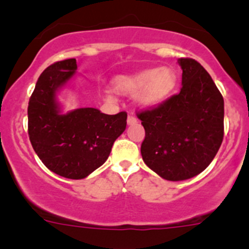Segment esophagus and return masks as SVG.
Wrapping results in <instances>:
<instances>
[{"label":"esophagus","mask_w":249,"mask_h":249,"mask_svg":"<svg viewBox=\"0 0 249 249\" xmlns=\"http://www.w3.org/2000/svg\"><path fill=\"white\" fill-rule=\"evenodd\" d=\"M135 123H137L136 118H135L132 114H129V117H127V124L132 125V124H135Z\"/></svg>","instance_id":"obj_1"}]
</instances>
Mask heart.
<instances>
[{
	"label": "heart",
	"mask_w": 249,
	"mask_h": 249,
	"mask_svg": "<svg viewBox=\"0 0 249 249\" xmlns=\"http://www.w3.org/2000/svg\"><path fill=\"white\" fill-rule=\"evenodd\" d=\"M177 73L171 67L148 69L115 79V87L125 94H134L140 106L152 107L164 102L177 85Z\"/></svg>",
	"instance_id": "b5f03b06"
}]
</instances>
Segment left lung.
Instances as JSON below:
<instances>
[{
    "instance_id": "left-lung-1",
    "label": "left lung",
    "mask_w": 249,
    "mask_h": 249,
    "mask_svg": "<svg viewBox=\"0 0 249 249\" xmlns=\"http://www.w3.org/2000/svg\"><path fill=\"white\" fill-rule=\"evenodd\" d=\"M182 89L158 107L137 114L145 130L143 161L167 180H184L211 164L224 136V100L194 59H178Z\"/></svg>"
}]
</instances>
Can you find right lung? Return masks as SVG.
<instances>
[{"mask_svg": "<svg viewBox=\"0 0 249 249\" xmlns=\"http://www.w3.org/2000/svg\"><path fill=\"white\" fill-rule=\"evenodd\" d=\"M76 59L57 61L39 76L29 101V137L35 152L54 173L82 179L109 157L126 127V112L105 114L92 107L62 113L57 92L76 74Z\"/></svg>", "mask_w": 249, "mask_h": 249, "instance_id": "1", "label": "right lung"}]
</instances>
